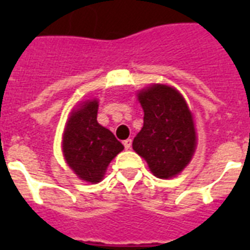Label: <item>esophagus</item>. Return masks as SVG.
I'll return each mask as SVG.
<instances>
[{
    "label": "esophagus",
    "mask_w": 250,
    "mask_h": 250,
    "mask_svg": "<svg viewBox=\"0 0 250 250\" xmlns=\"http://www.w3.org/2000/svg\"><path fill=\"white\" fill-rule=\"evenodd\" d=\"M123 145H125V148L128 150V149H131V145H132V140H131V139H127V140L123 141Z\"/></svg>",
    "instance_id": "esophagus-1"
}]
</instances>
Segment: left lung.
<instances>
[{"label": "left lung", "instance_id": "obj_1", "mask_svg": "<svg viewBox=\"0 0 250 250\" xmlns=\"http://www.w3.org/2000/svg\"><path fill=\"white\" fill-rule=\"evenodd\" d=\"M144 125L133 139V150L154 176L170 179L189 164L196 149L194 122L186 100L165 84H152L137 93Z\"/></svg>", "mask_w": 250, "mask_h": 250}]
</instances>
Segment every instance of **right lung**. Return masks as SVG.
Listing matches in <instances>:
<instances>
[{
	"instance_id": "right-lung-1",
	"label": "right lung",
	"mask_w": 250,
	"mask_h": 250,
	"mask_svg": "<svg viewBox=\"0 0 250 250\" xmlns=\"http://www.w3.org/2000/svg\"><path fill=\"white\" fill-rule=\"evenodd\" d=\"M98 101L88 100L74 109L63 132L64 160L78 178L88 183L101 182L113 158L125 149L111 131L97 122Z\"/></svg>"
}]
</instances>
